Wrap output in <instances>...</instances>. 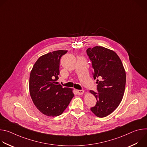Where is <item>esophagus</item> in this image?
<instances>
[{
    "mask_svg": "<svg viewBox=\"0 0 147 147\" xmlns=\"http://www.w3.org/2000/svg\"><path fill=\"white\" fill-rule=\"evenodd\" d=\"M77 93H78L79 95H82V94H84V90H77Z\"/></svg>",
    "mask_w": 147,
    "mask_h": 147,
    "instance_id": "esophagus-1",
    "label": "esophagus"
}]
</instances>
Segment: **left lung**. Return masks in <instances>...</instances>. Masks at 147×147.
Wrapping results in <instances>:
<instances>
[{
    "label": "left lung",
    "mask_w": 147,
    "mask_h": 147,
    "mask_svg": "<svg viewBox=\"0 0 147 147\" xmlns=\"http://www.w3.org/2000/svg\"><path fill=\"white\" fill-rule=\"evenodd\" d=\"M92 62L94 78L96 80L97 91L90 90L97 100L91 111L98 117H104L112 113L119 105L124 95L126 75L122 62L113 51L102 47L87 49Z\"/></svg>",
    "instance_id": "obj_1"
}]
</instances>
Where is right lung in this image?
Returning a JSON list of instances; mask_svg holds the SVG:
<instances>
[{
  "label": "right lung",
  "instance_id": "obj_1",
  "mask_svg": "<svg viewBox=\"0 0 147 147\" xmlns=\"http://www.w3.org/2000/svg\"><path fill=\"white\" fill-rule=\"evenodd\" d=\"M67 52L59 50L40 56L30 73L31 99L36 108L48 116L60 115L74 96L71 88H63L56 82L59 78L60 59Z\"/></svg>",
  "mask_w": 147,
  "mask_h": 147
}]
</instances>
